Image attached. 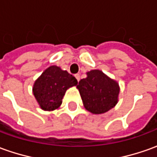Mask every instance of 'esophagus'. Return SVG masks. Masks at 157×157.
Instances as JSON below:
<instances>
[{"label":"esophagus","mask_w":157,"mask_h":157,"mask_svg":"<svg viewBox=\"0 0 157 157\" xmlns=\"http://www.w3.org/2000/svg\"><path fill=\"white\" fill-rule=\"evenodd\" d=\"M75 77L76 78V80H77V82H79V81H80V75H79V74H75Z\"/></svg>","instance_id":"esophagus-1"}]
</instances>
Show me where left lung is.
I'll list each match as a JSON object with an SVG mask.
<instances>
[{"label": "left lung", "mask_w": 157, "mask_h": 157, "mask_svg": "<svg viewBox=\"0 0 157 157\" xmlns=\"http://www.w3.org/2000/svg\"><path fill=\"white\" fill-rule=\"evenodd\" d=\"M76 86L84 107L94 114H101L114 107L118 103L119 83L102 71L94 70L87 72Z\"/></svg>", "instance_id": "obj_1"}]
</instances>
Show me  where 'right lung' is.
Instances as JSON below:
<instances>
[{
    "mask_svg": "<svg viewBox=\"0 0 157 157\" xmlns=\"http://www.w3.org/2000/svg\"><path fill=\"white\" fill-rule=\"evenodd\" d=\"M77 83L72 75L53 65L36 80L33 92L41 109L53 111L61 105L67 89L76 86Z\"/></svg>",
    "mask_w": 157,
    "mask_h": 157,
    "instance_id": "add662e5",
    "label": "right lung"
}]
</instances>
